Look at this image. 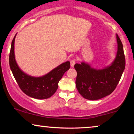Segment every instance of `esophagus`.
Wrapping results in <instances>:
<instances>
[{"label": "esophagus", "mask_w": 134, "mask_h": 134, "mask_svg": "<svg viewBox=\"0 0 134 134\" xmlns=\"http://www.w3.org/2000/svg\"><path fill=\"white\" fill-rule=\"evenodd\" d=\"M75 63H76V60L74 59H72L70 61V64H71V67H74V66L75 65Z\"/></svg>", "instance_id": "34e87169"}]
</instances>
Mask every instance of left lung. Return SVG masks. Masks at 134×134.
I'll return each instance as SVG.
<instances>
[{
  "instance_id": "left-lung-1",
  "label": "left lung",
  "mask_w": 134,
  "mask_h": 134,
  "mask_svg": "<svg viewBox=\"0 0 134 134\" xmlns=\"http://www.w3.org/2000/svg\"><path fill=\"white\" fill-rule=\"evenodd\" d=\"M118 44L116 57L110 65L104 68H93L85 62L76 63V88L85 99L98 100L110 94L120 82L125 69L126 61L123 46L116 35Z\"/></svg>"
}]
</instances>
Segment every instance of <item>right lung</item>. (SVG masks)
Returning <instances> with one entry per match:
<instances>
[{"label": "right lung", "mask_w": 134, "mask_h": 134, "mask_svg": "<svg viewBox=\"0 0 134 134\" xmlns=\"http://www.w3.org/2000/svg\"><path fill=\"white\" fill-rule=\"evenodd\" d=\"M16 35L11 46L9 63L11 70L21 90L31 98L44 99L50 98L55 93L58 87V82L66 71L70 68V62L62 63L55 68L41 77L29 76L21 69L18 65L14 55V41Z\"/></svg>", "instance_id": "1"}]
</instances>
